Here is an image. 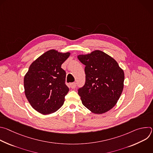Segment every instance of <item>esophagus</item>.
I'll list each match as a JSON object with an SVG mask.
<instances>
[{
    "label": "esophagus",
    "mask_w": 153,
    "mask_h": 153,
    "mask_svg": "<svg viewBox=\"0 0 153 153\" xmlns=\"http://www.w3.org/2000/svg\"><path fill=\"white\" fill-rule=\"evenodd\" d=\"M70 86H71V88L74 89V88H76V86H77V84H76V82H73V83H72L70 84Z\"/></svg>",
    "instance_id": "34e87169"
}]
</instances>
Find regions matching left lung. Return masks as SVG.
<instances>
[{"label":"left lung","instance_id":"8db88e82","mask_svg":"<svg viewBox=\"0 0 153 153\" xmlns=\"http://www.w3.org/2000/svg\"><path fill=\"white\" fill-rule=\"evenodd\" d=\"M77 57L85 65V83L78 90L82 104L95 114L110 110L123 89V70L113 57L100 50Z\"/></svg>","mask_w":153,"mask_h":153}]
</instances>
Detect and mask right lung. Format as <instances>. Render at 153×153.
<instances>
[{"instance_id": "add662e5", "label": "right lung", "mask_w": 153, "mask_h": 153, "mask_svg": "<svg viewBox=\"0 0 153 153\" xmlns=\"http://www.w3.org/2000/svg\"><path fill=\"white\" fill-rule=\"evenodd\" d=\"M70 53L49 50L34 60L24 77L26 97L35 110L42 114L56 112L63 105L69 91L65 84L66 72L62 64Z\"/></svg>"}]
</instances>
